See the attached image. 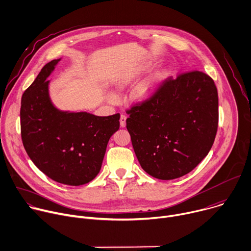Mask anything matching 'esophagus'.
<instances>
[{
	"label": "esophagus",
	"instance_id": "34e87169",
	"mask_svg": "<svg viewBox=\"0 0 251 251\" xmlns=\"http://www.w3.org/2000/svg\"><path fill=\"white\" fill-rule=\"evenodd\" d=\"M126 117L125 115H122L121 119H120V125L122 127L126 126Z\"/></svg>",
	"mask_w": 251,
	"mask_h": 251
}]
</instances>
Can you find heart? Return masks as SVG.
I'll return each mask as SVG.
<instances>
[{
    "label": "heart",
    "mask_w": 251,
    "mask_h": 251,
    "mask_svg": "<svg viewBox=\"0 0 251 251\" xmlns=\"http://www.w3.org/2000/svg\"><path fill=\"white\" fill-rule=\"evenodd\" d=\"M131 78H132V75H128L127 77L122 79V81L120 82V87L126 86L131 80ZM154 92H155V84H153L152 82H146L140 85L139 87H137V89L134 92V96L137 100H139V101H144V100H147L151 97L154 94ZM110 99L114 100V97L111 96Z\"/></svg>",
    "instance_id": "1"
}]
</instances>
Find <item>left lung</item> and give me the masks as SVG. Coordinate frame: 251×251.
Instances as JSON below:
<instances>
[{"mask_svg": "<svg viewBox=\"0 0 251 251\" xmlns=\"http://www.w3.org/2000/svg\"><path fill=\"white\" fill-rule=\"evenodd\" d=\"M126 128L142 169L160 180L191 172L211 150L219 124L214 80L198 70L168 77L126 110Z\"/></svg>", "mask_w": 251, "mask_h": 251, "instance_id": "left-lung-1", "label": "left lung"}]
</instances>
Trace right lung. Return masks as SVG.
<instances>
[{
    "label": "right lung",
    "instance_id": "obj_1",
    "mask_svg": "<svg viewBox=\"0 0 251 251\" xmlns=\"http://www.w3.org/2000/svg\"><path fill=\"white\" fill-rule=\"evenodd\" d=\"M59 60L45 64L23 94L21 134L27 155L42 173L58 183L80 186L100 172L121 116L57 110L50 101L46 78Z\"/></svg>",
    "mask_w": 251,
    "mask_h": 251
}]
</instances>
